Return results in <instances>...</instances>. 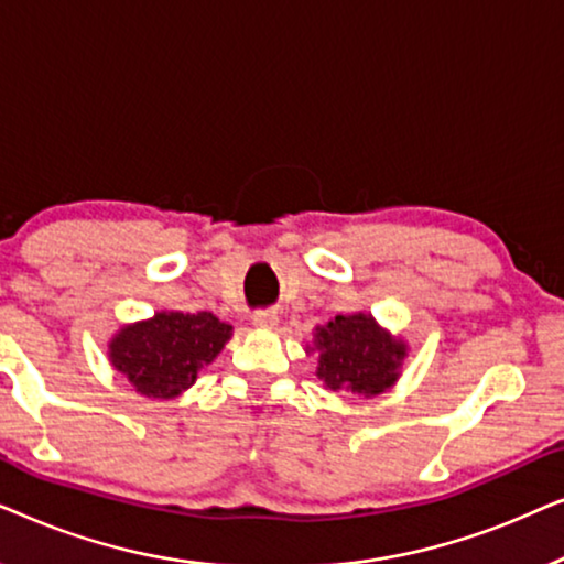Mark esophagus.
Returning a JSON list of instances; mask_svg holds the SVG:
<instances>
[{
	"label": "esophagus",
	"mask_w": 564,
	"mask_h": 564,
	"mask_svg": "<svg viewBox=\"0 0 564 564\" xmlns=\"http://www.w3.org/2000/svg\"><path fill=\"white\" fill-rule=\"evenodd\" d=\"M253 326L257 328H264V330H274L276 323H280V315H276L274 311H259L253 313Z\"/></svg>",
	"instance_id": "esophagus-1"
}]
</instances>
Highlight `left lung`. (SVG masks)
Here are the masks:
<instances>
[{
	"label": "left lung",
	"mask_w": 564,
	"mask_h": 564,
	"mask_svg": "<svg viewBox=\"0 0 564 564\" xmlns=\"http://www.w3.org/2000/svg\"><path fill=\"white\" fill-rule=\"evenodd\" d=\"M313 351L318 354L315 377L323 388L375 398L400 380L411 346L403 336L382 328L372 313H349L313 328L307 354Z\"/></svg>",
	"instance_id": "1"
}]
</instances>
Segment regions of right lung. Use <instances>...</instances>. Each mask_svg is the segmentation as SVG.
Wrapping results in <instances>:
<instances>
[{"label":"right lung","mask_w":564,"mask_h":564,"mask_svg":"<svg viewBox=\"0 0 564 564\" xmlns=\"http://www.w3.org/2000/svg\"><path fill=\"white\" fill-rule=\"evenodd\" d=\"M230 336L234 326L207 311H159L115 330L107 357L138 395L172 400L197 382V375L213 365Z\"/></svg>","instance_id":"1"}]
</instances>
